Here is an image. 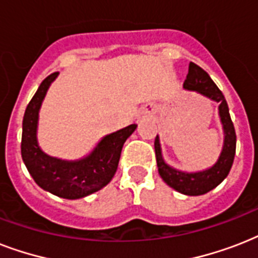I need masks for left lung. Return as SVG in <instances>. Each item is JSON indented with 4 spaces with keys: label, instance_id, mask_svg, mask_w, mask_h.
<instances>
[{
    "label": "left lung",
    "instance_id": "8db88e82",
    "mask_svg": "<svg viewBox=\"0 0 258 258\" xmlns=\"http://www.w3.org/2000/svg\"><path fill=\"white\" fill-rule=\"evenodd\" d=\"M186 91H194L210 100L218 103V115L224 130V145L217 162L212 167L201 171H182L167 165L162 155V147L159 137L155 138V157L159 175L170 187L182 192L184 196H202L214 187H217L228 176L232 169L234 155H236V131L230 119L228 103L225 100L218 87L214 84L208 72L194 62L188 66L187 78L183 83Z\"/></svg>",
    "mask_w": 258,
    "mask_h": 258
}]
</instances>
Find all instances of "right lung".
Instances as JSON below:
<instances>
[{
    "instance_id": "add662e5",
    "label": "right lung",
    "mask_w": 258,
    "mask_h": 258,
    "mask_svg": "<svg viewBox=\"0 0 258 258\" xmlns=\"http://www.w3.org/2000/svg\"><path fill=\"white\" fill-rule=\"evenodd\" d=\"M57 76L58 72L49 75L26 107L22 120L21 155L26 169L40 187L66 200H79L99 191L111 182L117 170L123 145L138 125L130 124L105 135L88 155L76 161L48 155L37 141L38 112L50 84Z\"/></svg>"
}]
</instances>
